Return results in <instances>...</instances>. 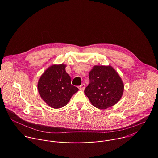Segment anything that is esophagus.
<instances>
[{"mask_svg": "<svg viewBox=\"0 0 158 158\" xmlns=\"http://www.w3.org/2000/svg\"><path fill=\"white\" fill-rule=\"evenodd\" d=\"M85 84H82L79 87V90H81V91H84V89H85Z\"/></svg>", "mask_w": 158, "mask_h": 158, "instance_id": "34e87169", "label": "esophagus"}]
</instances>
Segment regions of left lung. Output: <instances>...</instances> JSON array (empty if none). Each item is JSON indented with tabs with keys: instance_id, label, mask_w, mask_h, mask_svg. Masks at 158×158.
<instances>
[{
	"instance_id": "1",
	"label": "left lung",
	"mask_w": 158,
	"mask_h": 158,
	"mask_svg": "<svg viewBox=\"0 0 158 158\" xmlns=\"http://www.w3.org/2000/svg\"><path fill=\"white\" fill-rule=\"evenodd\" d=\"M89 84L84 93L93 106L106 109L122 98L124 85L116 71L110 65H94L89 73Z\"/></svg>"
}]
</instances>
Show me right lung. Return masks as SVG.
Wrapping results in <instances>:
<instances>
[{
  "instance_id": "right-lung-1",
  "label": "right lung",
  "mask_w": 158,
  "mask_h": 158,
  "mask_svg": "<svg viewBox=\"0 0 158 158\" xmlns=\"http://www.w3.org/2000/svg\"><path fill=\"white\" fill-rule=\"evenodd\" d=\"M66 65L53 64L40 76L37 89L42 99L49 106L59 109L67 105L77 87L71 85V77L65 71Z\"/></svg>"
}]
</instances>
